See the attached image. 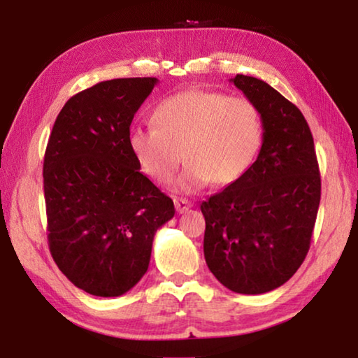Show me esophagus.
Instances as JSON below:
<instances>
[{"mask_svg":"<svg viewBox=\"0 0 358 358\" xmlns=\"http://www.w3.org/2000/svg\"><path fill=\"white\" fill-rule=\"evenodd\" d=\"M191 207L192 203L187 199H175V208H177L178 213H186Z\"/></svg>","mask_w":358,"mask_h":358,"instance_id":"1","label":"esophagus"}]
</instances>
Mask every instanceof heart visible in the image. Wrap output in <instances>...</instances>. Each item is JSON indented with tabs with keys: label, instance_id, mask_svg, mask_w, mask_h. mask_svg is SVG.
Masks as SVG:
<instances>
[{
	"label": "heart",
	"instance_id": "heart-1",
	"mask_svg": "<svg viewBox=\"0 0 358 358\" xmlns=\"http://www.w3.org/2000/svg\"><path fill=\"white\" fill-rule=\"evenodd\" d=\"M155 128H136L128 145L138 169L157 183L185 171L177 189L197 192L211 181L226 186L252 166L262 143V118L252 101L220 92L186 90L162 99L153 108Z\"/></svg>",
	"mask_w": 358,
	"mask_h": 358
}]
</instances>
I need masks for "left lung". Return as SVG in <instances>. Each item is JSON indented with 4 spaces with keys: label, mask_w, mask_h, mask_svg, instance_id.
I'll return each instance as SVG.
<instances>
[{
    "label": "left lung",
    "mask_w": 358,
    "mask_h": 358,
    "mask_svg": "<svg viewBox=\"0 0 358 358\" xmlns=\"http://www.w3.org/2000/svg\"><path fill=\"white\" fill-rule=\"evenodd\" d=\"M230 82L259 108L262 147L243 177L202 202L203 254L222 286L257 295L287 282L305 260L320 173L299 107L256 77L237 74Z\"/></svg>",
    "instance_id": "8db88e82"
}]
</instances>
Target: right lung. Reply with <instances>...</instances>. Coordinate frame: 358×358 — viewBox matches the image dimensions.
Instances as JSON below:
<instances>
[{
	"label": "right lung",
	"instance_id": "add662e5",
	"mask_svg": "<svg viewBox=\"0 0 358 358\" xmlns=\"http://www.w3.org/2000/svg\"><path fill=\"white\" fill-rule=\"evenodd\" d=\"M157 78H113L66 102L44 157L47 238L63 275L85 292L118 296L147 273L172 199L141 173L128 145Z\"/></svg>",
	"mask_w": 358,
	"mask_h": 358
}]
</instances>
